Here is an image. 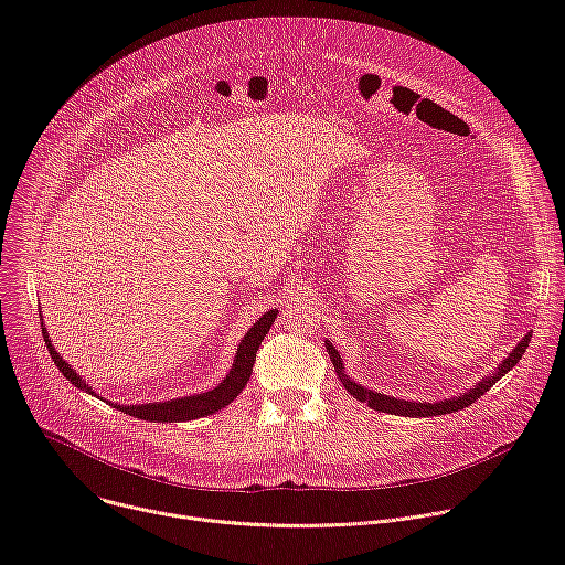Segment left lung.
Masks as SVG:
<instances>
[{
    "instance_id": "left-lung-1",
    "label": "left lung",
    "mask_w": 565,
    "mask_h": 565,
    "mask_svg": "<svg viewBox=\"0 0 565 565\" xmlns=\"http://www.w3.org/2000/svg\"><path fill=\"white\" fill-rule=\"evenodd\" d=\"M530 333L512 349V353L503 360V364H499V369L488 375L486 380H480L473 388H469L467 393L458 395V397H449V399H438V402H414V399H399V397H391V395H384V393H377V391H371V388H364L362 384H355L353 380H349V375L344 373V366H342V358L340 353L335 351V347L331 342H327V351L331 355V362L342 380V384L347 386V391L358 397L360 402H366V405L375 412H382V414H393V416H407V418H429V416H443V414H454L458 409H465L469 407L473 399H478L482 393L490 391L512 366L519 364V360L523 358L527 344H530Z\"/></svg>"
}]
</instances>
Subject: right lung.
Listing matches in <instances>:
<instances>
[{
    "instance_id": "1",
    "label": "right lung",
    "mask_w": 565,
    "mask_h": 565,
    "mask_svg": "<svg viewBox=\"0 0 565 565\" xmlns=\"http://www.w3.org/2000/svg\"><path fill=\"white\" fill-rule=\"evenodd\" d=\"M275 317H277V308L268 310L266 315H262L255 321V327L244 335V340H241V344L236 349L234 364H232L230 373L212 391L196 393V395H185V397H177V399H168V402H158V405H156V402H149V405H122V407L114 405V407L134 416V418L149 420V423H183V420H196V418H205V416L216 414L218 409L230 405V402L246 388V384L250 380V373H253V366H255V360H257L259 344L268 335ZM42 333H44L46 349H49L55 366L62 371V375L66 380H71V384H75L77 388L89 391L92 395H96V391H92V386L83 377H79V373H75L71 369V364L60 358V353L53 349V344L49 340L46 329H42Z\"/></svg>"
}]
</instances>
